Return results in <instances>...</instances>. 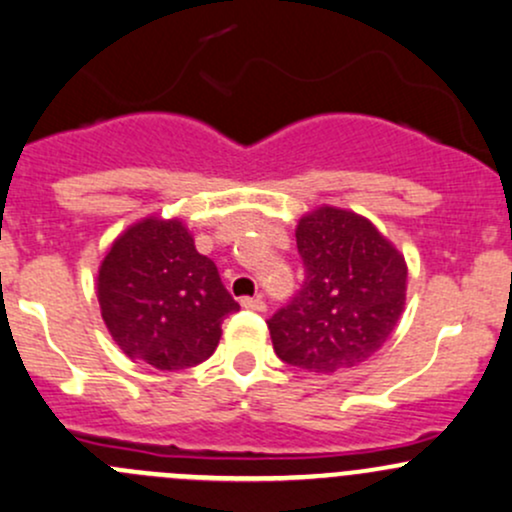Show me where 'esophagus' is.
<instances>
[{"label":"esophagus","mask_w":512,"mask_h":512,"mask_svg":"<svg viewBox=\"0 0 512 512\" xmlns=\"http://www.w3.org/2000/svg\"><path fill=\"white\" fill-rule=\"evenodd\" d=\"M240 304H242V309H250V311H265V299L260 297V294H257V297H242L240 299Z\"/></svg>","instance_id":"1"}]
</instances>
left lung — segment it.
Listing matches in <instances>:
<instances>
[{"label":"left lung","mask_w":512,"mask_h":512,"mask_svg":"<svg viewBox=\"0 0 512 512\" xmlns=\"http://www.w3.org/2000/svg\"><path fill=\"white\" fill-rule=\"evenodd\" d=\"M297 247L304 284L267 321L274 353L311 373L363 363L405 309V257L370 220L331 206L299 220Z\"/></svg>","instance_id":"left-lung-1"}]
</instances>
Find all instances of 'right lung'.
I'll return each instance as SVG.
<instances>
[{"instance_id": "1", "label": "right lung", "mask_w": 512, "mask_h": 512, "mask_svg": "<svg viewBox=\"0 0 512 512\" xmlns=\"http://www.w3.org/2000/svg\"><path fill=\"white\" fill-rule=\"evenodd\" d=\"M107 331L129 358L184 370L211 358L240 304L181 220L147 218L112 242L98 274Z\"/></svg>"}]
</instances>
